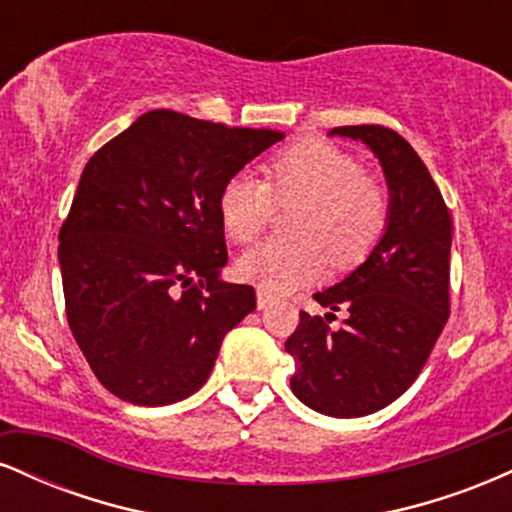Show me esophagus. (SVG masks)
<instances>
[{
  "instance_id": "obj_1",
  "label": "esophagus",
  "mask_w": 512,
  "mask_h": 512,
  "mask_svg": "<svg viewBox=\"0 0 512 512\" xmlns=\"http://www.w3.org/2000/svg\"><path fill=\"white\" fill-rule=\"evenodd\" d=\"M269 303H272V296H269V293L267 291H257V308H260V310H264V308H267V305Z\"/></svg>"
}]
</instances>
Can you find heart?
<instances>
[{
	"instance_id": "obj_1",
	"label": "heart",
	"mask_w": 512,
	"mask_h": 512,
	"mask_svg": "<svg viewBox=\"0 0 512 512\" xmlns=\"http://www.w3.org/2000/svg\"><path fill=\"white\" fill-rule=\"evenodd\" d=\"M267 182L236 173L219 192L223 231L236 243H250L274 214V199H303L291 216L296 236H274L238 260V272L269 293H289L339 267L361 262L383 238L390 197L363 163L325 139H301L264 163Z\"/></svg>"
}]
</instances>
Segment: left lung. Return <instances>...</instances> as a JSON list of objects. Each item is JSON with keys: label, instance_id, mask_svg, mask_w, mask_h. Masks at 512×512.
<instances>
[{"label": "left lung", "instance_id": "8db88e82", "mask_svg": "<svg viewBox=\"0 0 512 512\" xmlns=\"http://www.w3.org/2000/svg\"><path fill=\"white\" fill-rule=\"evenodd\" d=\"M378 156L390 219L366 262L315 301L332 313H301L286 339L293 395L320 414L354 419L387 407L419 378L450 315L452 219L407 139L380 125L334 127ZM345 322L330 328L336 310Z\"/></svg>", "mask_w": 512, "mask_h": 512}]
</instances>
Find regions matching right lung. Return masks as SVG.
Masks as SVG:
<instances>
[{
  "label": "right lung",
  "mask_w": 512,
  "mask_h": 512,
  "mask_svg": "<svg viewBox=\"0 0 512 512\" xmlns=\"http://www.w3.org/2000/svg\"><path fill=\"white\" fill-rule=\"evenodd\" d=\"M274 129L144 113L81 173L60 228L69 330L108 392L163 407L207 383L221 342L255 310V289L221 279L223 182Z\"/></svg>",
  "instance_id": "obj_1"
}]
</instances>
